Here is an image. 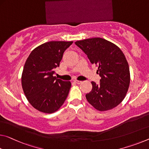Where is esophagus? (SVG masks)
Masks as SVG:
<instances>
[{
    "label": "esophagus",
    "instance_id": "1",
    "mask_svg": "<svg viewBox=\"0 0 149 149\" xmlns=\"http://www.w3.org/2000/svg\"><path fill=\"white\" fill-rule=\"evenodd\" d=\"M74 82H75V84H80L82 83L81 81H77V80H75Z\"/></svg>",
    "mask_w": 149,
    "mask_h": 149
}]
</instances>
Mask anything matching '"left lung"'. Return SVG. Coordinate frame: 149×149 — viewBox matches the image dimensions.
Instances as JSON below:
<instances>
[{
    "mask_svg": "<svg viewBox=\"0 0 149 149\" xmlns=\"http://www.w3.org/2000/svg\"><path fill=\"white\" fill-rule=\"evenodd\" d=\"M92 64L98 66L100 84L92 81V89L86 99L101 111L111 109L124 100L130 84L128 62L119 47L101 38L75 42Z\"/></svg>",
    "mask_w": 149,
    "mask_h": 149,
    "instance_id": "1",
    "label": "left lung"
}]
</instances>
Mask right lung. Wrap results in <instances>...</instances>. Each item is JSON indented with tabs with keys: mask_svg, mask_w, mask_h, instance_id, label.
I'll return each mask as SVG.
<instances>
[{
	"mask_svg": "<svg viewBox=\"0 0 149 149\" xmlns=\"http://www.w3.org/2000/svg\"><path fill=\"white\" fill-rule=\"evenodd\" d=\"M73 42L51 41L33 49L22 75V89L28 101L40 111L52 113L59 109L69 93L71 82L54 76L65 50Z\"/></svg>",
	"mask_w": 149,
	"mask_h": 149,
	"instance_id": "1",
	"label": "right lung"
}]
</instances>
